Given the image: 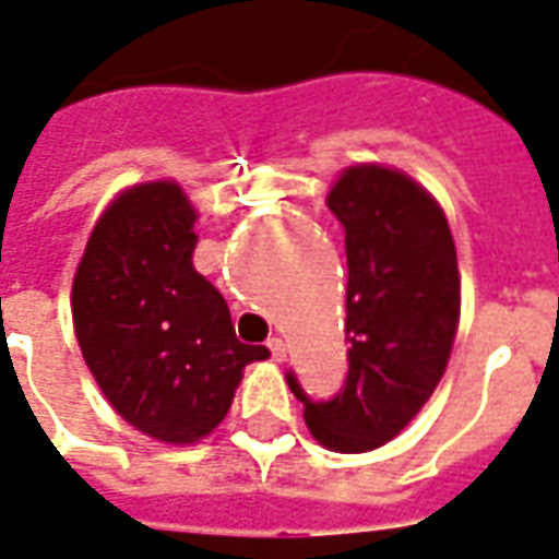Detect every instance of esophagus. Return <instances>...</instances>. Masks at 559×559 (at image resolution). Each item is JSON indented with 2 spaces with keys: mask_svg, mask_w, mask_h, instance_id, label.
I'll use <instances>...</instances> for the list:
<instances>
[{
  "mask_svg": "<svg viewBox=\"0 0 559 559\" xmlns=\"http://www.w3.org/2000/svg\"><path fill=\"white\" fill-rule=\"evenodd\" d=\"M267 348H271V357H274L276 364H283L285 357H288V345H285V340H280V336L267 340Z\"/></svg>",
  "mask_w": 559,
  "mask_h": 559,
  "instance_id": "obj_1",
  "label": "esophagus"
}]
</instances>
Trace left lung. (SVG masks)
Instances as JSON below:
<instances>
[{"label":"left lung","mask_w":559,"mask_h":559,"mask_svg":"<svg viewBox=\"0 0 559 559\" xmlns=\"http://www.w3.org/2000/svg\"><path fill=\"white\" fill-rule=\"evenodd\" d=\"M328 207L348 255V374L324 402L295 372L285 381L321 447L369 452L393 441L441 381L462 309L459 262L441 205L396 169H345Z\"/></svg>","instance_id":"1"}]
</instances>
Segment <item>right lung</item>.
I'll return each instance as SVG.
<instances>
[{"instance_id":"right-lung-1","label":"right lung","mask_w":559,"mask_h":559,"mask_svg":"<svg viewBox=\"0 0 559 559\" xmlns=\"http://www.w3.org/2000/svg\"><path fill=\"white\" fill-rule=\"evenodd\" d=\"M195 211L175 181L130 187L97 219L71 292L85 366L133 429L193 443L229 414L264 345L235 336L226 300L193 267Z\"/></svg>"}]
</instances>
